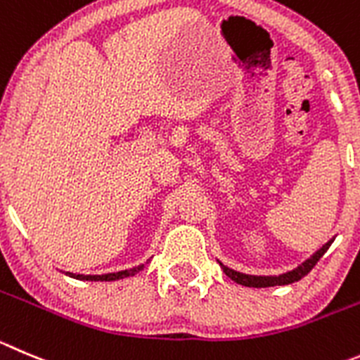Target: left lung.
I'll use <instances>...</instances> for the list:
<instances>
[{"instance_id":"1","label":"left lung","mask_w":360,"mask_h":360,"mask_svg":"<svg viewBox=\"0 0 360 360\" xmlns=\"http://www.w3.org/2000/svg\"><path fill=\"white\" fill-rule=\"evenodd\" d=\"M332 241H334V238H332V240H328L321 248H318V250L314 252L311 257H309V259H305L304 263L298 264L297 268H293L291 271H286V274H281V275H248V274H241V271L233 270V268L226 266V264L220 263V261H218V264H220L221 270H224V274H226L231 281H234L236 284H241V286H248V288L286 286V284H293V282L300 281L302 277H305V275H307L309 271L314 268V264L321 259V256H323L325 252L328 250V247L332 245Z\"/></svg>"}]
</instances>
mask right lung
Listing matches in <instances>:
<instances>
[{"label": "right lung", "mask_w": 360, "mask_h": 360, "mask_svg": "<svg viewBox=\"0 0 360 360\" xmlns=\"http://www.w3.org/2000/svg\"><path fill=\"white\" fill-rule=\"evenodd\" d=\"M150 261V259H149ZM143 264H139V266L129 268V270H122V271H115V274H104V275H82V274H70V271H65V275L72 278H78V281H94V282H103V281H119V278H126V277H133L139 271L143 270Z\"/></svg>", "instance_id": "1"}]
</instances>
